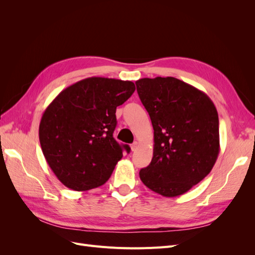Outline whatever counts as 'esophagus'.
<instances>
[{
  "label": "esophagus",
  "mask_w": 255,
  "mask_h": 255,
  "mask_svg": "<svg viewBox=\"0 0 255 255\" xmlns=\"http://www.w3.org/2000/svg\"><path fill=\"white\" fill-rule=\"evenodd\" d=\"M137 146H138V143H137V142L132 143V144H130V150H132V151H136Z\"/></svg>",
  "instance_id": "34e87169"
}]
</instances>
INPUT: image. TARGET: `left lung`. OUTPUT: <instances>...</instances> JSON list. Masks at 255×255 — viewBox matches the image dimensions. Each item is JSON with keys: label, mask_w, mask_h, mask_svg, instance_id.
Masks as SVG:
<instances>
[{"label": "left lung", "mask_w": 255, "mask_h": 255, "mask_svg": "<svg viewBox=\"0 0 255 255\" xmlns=\"http://www.w3.org/2000/svg\"><path fill=\"white\" fill-rule=\"evenodd\" d=\"M154 129L153 157L139 176L156 194L176 197L211 172L217 160L219 119L203 91L171 76L136 81Z\"/></svg>", "instance_id": "8db88e82"}]
</instances>
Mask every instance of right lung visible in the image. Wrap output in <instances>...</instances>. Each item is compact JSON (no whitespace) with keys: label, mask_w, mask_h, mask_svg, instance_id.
Masks as SVG:
<instances>
[{"label":"right lung","mask_w":255,"mask_h":255,"mask_svg":"<svg viewBox=\"0 0 255 255\" xmlns=\"http://www.w3.org/2000/svg\"><path fill=\"white\" fill-rule=\"evenodd\" d=\"M135 91L130 81L88 78L64 89L45 109L39 140L52 171L66 187L85 191L110 179L128 144L113 137L116 109Z\"/></svg>","instance_id":"add662e5"}]
</instances>
